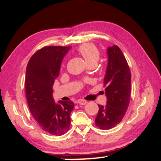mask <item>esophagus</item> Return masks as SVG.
<instances>
[{"mask_svg": "<svg viewBox=\"0 0 161 161\" xmlns=\"http://www.w3.org/2000/svg\"><path fill=\"white\" fill-rule=\"evenodd\" d=\"M78 104H80V105H86L87 103V101L85 100H82V99H81V100H78Z\"/></svg>", "mask_w": 161, "mask_h": 161, "instance_id": "1", "label": "esophagus"}]
</instances>
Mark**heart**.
I'll use <instances>...</instances> for the list:
<instances>
[{
    "label": "heart",
    "instance_id": "1",
    "mask_svg": "<svg viewBox=\"0 0 161 161\" xmlns=\"http://www.w3.org/2000/svg\"><path fill=\"white\" fill-rule=\"evenodd\" d=\"M78 51L87 64L89 63H97L100 58V52L93 44H83L78 48Z\"/></svg>",
    "mask_w": 161,
    "mask_h": 161
}]
</instances>
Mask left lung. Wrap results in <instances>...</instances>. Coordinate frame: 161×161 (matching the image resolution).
Instances as JSON below:
<instances>
[{
  "mask_svg": "<svg viewBox=\"0 0 161 161\" xmlns=\"http://www.w3.org/2000/svg\"><path fill=\"white\" fill-rule=\"evenodd\" d=\"M108 65L104 77L107 105H98L95 124L99 128L109 130L124 117L130 103L131 75L126 58L117 45L107 49Z\"/></svg>",
  "mask_w": 161,
  "mask_h": 161,
  "instance_id": "8db88e82",
  "label": "left lung"
}]
</instances>
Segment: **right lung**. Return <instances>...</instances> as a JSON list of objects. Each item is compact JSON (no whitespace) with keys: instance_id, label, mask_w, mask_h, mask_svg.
Wrapping results in <instances>:
<instances>
[{"instance_id":"add662e5","label":"right lung","mask_w":161,"mask_h":161,"mask_svg":"<svg viewBox=\"0 0 161 161\" xmlns=\"http://www.w3.org/2000/svg\"><path fill=\"white\" fill-rule=\"evenodd\" d=\"M71 47L47 46L33 55L26 67L25 94L30 111L42 129L62 136L69 128L71 100L54 101L53 86L58 78L64 57Z\"/></svg>"}]
</instances>
